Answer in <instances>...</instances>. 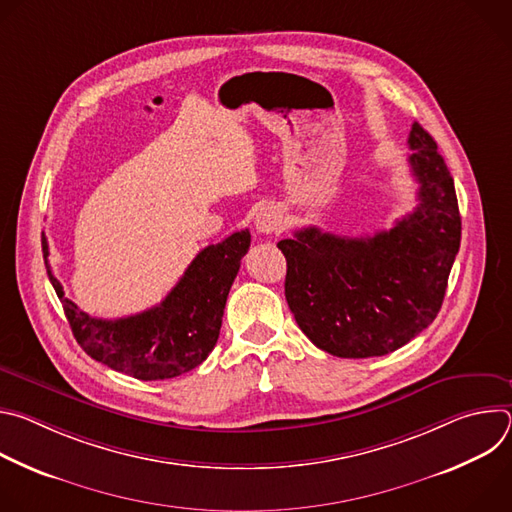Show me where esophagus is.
<instances>
[{"label":"esophagus","instance_id":"esophagus-1","mask_svg":"<svg viewBox=\"0 0 512 512\" xmlns=\"http://www.w3.org/2000/svg\"><path fill=\"white\" fill-rule=\"evenodd\" d=\"M255 229L263 235H271V233H281L283 231V216L277 208L267 206L263 210L257 212L255 216Z\"/></svg>","mask_w":512,"mask_h":512}]
</instances>
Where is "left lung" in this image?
<instances>
[{
    "label": "left lung",
    "mask_w": 512,
    "mask_h": 512,
    "mask_svg": "<svg viewBox=\"0 0 512 512\" xmlns=\"http://www.w3.org/2000/svg\"><path fill=\"white\" fill-rule=\"evenodd\" d=\"M407 143L419 204L393 229L350 239L308 227L277 243L291 314L318 348L340 358L401 348L435 320L446 296L462 237L454 178L419 123Z\"/></svg>",
    "instance_id": "1"
}]
</instances>
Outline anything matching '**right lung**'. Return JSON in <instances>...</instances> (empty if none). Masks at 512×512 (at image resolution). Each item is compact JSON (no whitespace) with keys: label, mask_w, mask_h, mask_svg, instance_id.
Masks as SVG:
<instances>
[{"label":"right lung","mask_w":512,"mask_h":512,"mask_svg":"<svg viewBox=\"0 0 512 512\" xmlns=\"http://www.w3.org/2000/svg\"><path fill=\"white\" fill-rule=\"evenodd\" d=\"M249 245L247 229L208 245L162 304L135 316L101 320L64 298L62 285L48 265V241L42 237L50 283L81 348L109 369L139 381L174 379L206 360L221 332L227 296Z\"/></svg>","instance_id":"right-lung-1"}]
</instances>
